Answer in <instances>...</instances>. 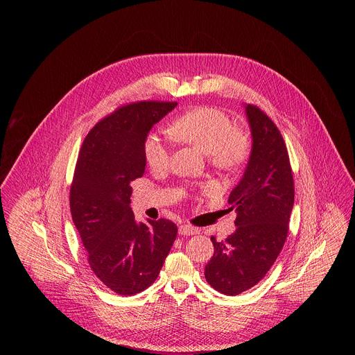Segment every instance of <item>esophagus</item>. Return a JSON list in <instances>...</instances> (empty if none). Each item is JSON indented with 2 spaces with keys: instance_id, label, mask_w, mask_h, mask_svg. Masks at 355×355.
Masks as SVG:
<instances>
[{
  "instance_id": "34e87169",
  "label": "esophagus",
  "mask_w": 355,
  "mask_h": 355,
  "mask_svg": "<svg viewBox=\"0 0 355 355\" xmlns=\"http://www.w3.org/2000/svg\"><path fill=\"white\" fill-rule=\"evenodd\" d=\"M178 233L181 236H192V234H196L199 233V230L191 225H181L180 229H178Z\"/></svg>"
}]
</instances>
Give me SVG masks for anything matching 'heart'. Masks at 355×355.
I'll return each instance as SVG.
<instances>
[{"instance_id": "1", "label": "heart", "mask_w": 355, "mask_h": 355, "mask_svg": "<svg viewBox=\"0 0 355 355\" xmlns=\"http://www.w3.org/2000/svg\"><path fill=\"white\" fill-rule=\"evenodd\" d=\"M167 135L198 147L220 168H234L248 155L247 136L234 129L232 119L216 108L200 107L182 114L171 122ZM144 157L151 168H164L170 160V148L159 136L150 135L144 141Z\"/></svg>"}]
</instances>
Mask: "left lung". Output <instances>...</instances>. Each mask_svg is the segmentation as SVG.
I'll use <instances>...</instances> for the list:
<instances>
[{
	"mask_svg": "<svg viewBox=\"0 0 355 355\" xmlns=\"http://www.w3.org/2000/svg\"><path fill=\"white\" fill-rule=\"evenodd\" d=\"M251 129V155L229 195L237 226L225 241L211 237L215 251L205 267L208 284L225 295L257 285L284 247L293 208V177L285 141L275 123L256 105H244Z\"/></svg>",
	"mask_w": 355,
	"mask_h": 355,
	"instance_id": "1",
	"label": "left lung"
}]
</instances>
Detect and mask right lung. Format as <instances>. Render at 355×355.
<instances>
[{"label":"right lung","instance_id":"1","mask_svg":"<svg viewBox=\"0 0 355 355\" xmlns=\"http://www.w3.org/2000/svg\"><path fill=\"white\" fill-rule=\"evenodd\" d=\"M177 103L140 101L99 121L81 146L70 188V211L87 260L114 292L136 295L156 281L177 237L167 219L137 223L130 182L143 177L150 129Z\"/></svg>","mask_w":355,"mask_h":355}]
</instances>
